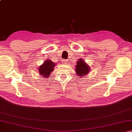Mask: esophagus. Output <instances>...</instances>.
Instances as JSON below:
<instances>
[{"label":"esophagus","instance_id":"1","mask_svg":"<svg viewBox=\"0 0 132 132\" xmlns=\"http://www.w3.org/2000/svg\"><path fill=\"white\" fill-rule=\"evenodd\" d=\"M63 63H64V64H67L68 63V61H67V60H63Z\"/></svg>","mask_w":132,"mask_h":132}]
</instances>
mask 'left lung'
<instances>
[{
  "instance_id": "left-lung-1",
  "label": "left lung",
  "mask_w": 132,
  "mask_h": 132,
  "mask_svg": "<svg viewBox=\"0 0 132 132\" xmlns=\"http://www.w3.org/2000/svg\"><path fill=\"white\" fill-rule=\"evenodd\" d=\"M90 71V67L88 66L84 61L80 59L77 62V65L76 66V72L79 76H83L87 75Z\"/></svg>"
}]
</instances>
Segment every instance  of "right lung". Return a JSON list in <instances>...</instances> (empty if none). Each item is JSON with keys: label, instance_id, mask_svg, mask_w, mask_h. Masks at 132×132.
<instances>
[{"label": "right lung", "instance_id": "1", "mask_svg": "<svg viewBox=\"0 0 132 132\" xmlns=\"http://www.w3.org/2000/svg\"><path fill=\"white\" fill-rule=\"evenodd\" d=\"M55 65L56 64L50 60L45 61L44 63L39 68V73L42 76V77H48L53 70Z\"/></svg>", "mask_w": 132, "mask_h": 132}]
</instances>
